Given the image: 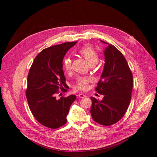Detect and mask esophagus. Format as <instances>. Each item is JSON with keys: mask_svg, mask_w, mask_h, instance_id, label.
Listing matches in <instances>:
<instances>
[{"mask_svg": "<svg viewBox=\"0 0 157 157\" xmlns=\"http://www.w3.org/2000/svg\"><path fill=\"white\" fill-rule=\"evenodd\" d=\"M78 97H79V98H84V97H86V95H84V94H83V93H80V94H79L78 95Z\"/></svg>", "mask_w": 157, "mask_h": 157, "instance_id": "obj_1", "label": "esophagus"}]
</instances>
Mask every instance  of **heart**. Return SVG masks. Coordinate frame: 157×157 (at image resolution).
Wrapping results in <instances>:
<instances>
[{
	"mask_svg": "<svg viewBox=\"0 0 157 157\" xmlns=\"http://www.w3.org/2000/svg\"><path fill=\"white\" fill-rule=\"evenodd\" d=\"M79 53L90 66L95 65L97 63L98 60V53L91 47L89 45L83 47L79 50ZM63 67L64 70L67 72H69L71 70V60L70 57H67L64 59ZM91 82L92 79L91 78H79L74 85V88L75 90L78 91H86L88 88L89 83Z\"/></svg>",
	"mask_w": 157,
	"mask_h": 157,
	"instance_id": "b5f03b06",
	"label": "heart"
}]
</instances>
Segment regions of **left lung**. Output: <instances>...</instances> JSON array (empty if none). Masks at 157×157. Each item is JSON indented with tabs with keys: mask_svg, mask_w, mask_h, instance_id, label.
Here are the masks:
<instances>
[{
	"mask_svg": "<svg viewBox=\"0 0 157 157\" xmlns=\"http://www.w3.org/2000/svg\"><path fill=\"white\" fill-rule=\"evenodd\" d=\"M104 55V69L95 88L96 91L104 97L102 101L91 97L90 112L96 122L110 126L118 122L128 108L132 97L133 75L122 53L113 44H109Z\"/></svg>",
	"mask_w": 157,
	"mask_h": 157,
	"instance_id": "obj_1",
	"label": "left lung"
}]
</instances>
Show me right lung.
<instances>
[{
    "instance_id": "right-lung-1",
    "label": "right lung",
    "mask_w": 157,
    "mask_h": 157,
    "mask_svg": "<svg viewBox=\"0 0 157 157\" xmlns=\"http://www.w3.org/2000/svg\"><path fill=\"white\" fill-rule=\"evenodd\" d=\"M77 43L67 42L51 46L39 53L28 76L26 97L35 118L43 126L56 129L64 125L71 105L76 96L56 99L55 95L64 88L66 78L62 60L69 49Z\"/></svg>"
}]
</instances>
